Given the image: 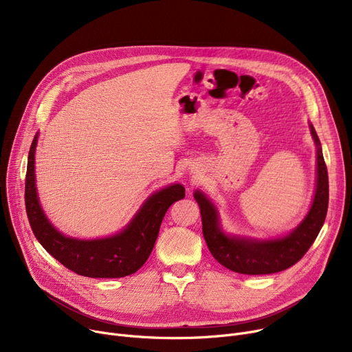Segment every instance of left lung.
<instances>
[{
  "mask_svg": "<svg viewBox=\"0 0 352 352\" xmlns=\"http://www.w3.org/2000/svg\"><path fill=\"white\" fill-rule=\"evenodd\" d=\"M311 126V134L317 150V191L312 207L305 219L289 235L270 241H254L247 238L226 235L219 228L215 207L210 199L197 191L194 194L202 217V234L210 252L226 268L247 275H263L284 271L297 264L324 224L328 210V171L321 151L318 135Z\"/></svg>",
  "mask_w": 352,
  "mask_h": 352,
  "instance_id": "8db88e82",
  "label": "left lung"
}]
</instances>
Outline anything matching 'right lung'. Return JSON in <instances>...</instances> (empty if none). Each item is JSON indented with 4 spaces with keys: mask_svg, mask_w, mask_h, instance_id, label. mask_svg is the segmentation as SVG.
Listing matches in <instances>:
<instances>
[{
    "mask_svg": "<svg viewBox=\"0 0 352 352\" xmlns=\"http://www.w3.org/2000/svg\"><path fill=\"white\" fill-rule=\"evenodd\" d=\"M35 146L36 135L28 154L25 210L31 230L40 244L65 268L89 278H121L138 271L154 248L166 210L175 201L186 197V188L175 184L155 192L148 198L133 223L118 235L94 241L67 238L48 223L36 198L34 177Z\"/></svg>",
    "mask_w": 352,
    "mask_h": 352,
    "instance_id": "add662e5",
    "label": "right lung"
}]
</instances>
